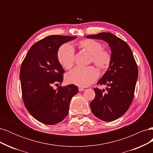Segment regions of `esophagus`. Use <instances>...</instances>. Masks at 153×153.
Masks as SVG:
<instances>
[{
    "label": "esophagus",
    "instance_id": "esophagus-1",
    "mask_svg": "<svg viewBox=\"0 0 153 153\" xmlns=\"http://www.w3.org/2000/svg\"><path fill=\"white\" fill-rule=\"evenodd\" d=\"M78 90H79V91H84L85 89H84V88H82V87H78Z\"/></svg>",
    "mask_w": 153,
    "mask_h": 153
}]
</instances>
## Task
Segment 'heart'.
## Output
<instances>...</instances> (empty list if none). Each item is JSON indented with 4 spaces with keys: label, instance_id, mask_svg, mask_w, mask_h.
<instances>
[{
    "label": "heart",
    "instance_id": "b5f03b06",
    "mask_svg": "<svg viewBox=\"0 0 153 153\" xmlns=\"http://www.w3.org/2000/svg\"><path fill=\"white\" fill-rule=\"evenodd\" d=\"M80 47L91 55V61L100 69L108 68L111 61V55L103 50L101 43L94 39H87L80 43ZM57 59L59 63L66 69L71 68L75 62V50L71 44L61 46L58 50ZM99 73L93 66L76 67L66 75L68 82L80 87L90 85L98 77Z\"/></svg>",
    "mask_w": 153,
    "mask_h": 153
}]
</instances>
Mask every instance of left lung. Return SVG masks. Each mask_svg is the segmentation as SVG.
Segmentation results:
<instances>
[{
	"mask_svg": "<svg viewBox=\"0 0 153 153\" xmlns=\"http://www.w3.org/2000/svg\"><path fill=\"white\" fill-rule=\"evenodd\" d=\"M86 38L105 41L112 52L108 70L98 82L107 85L106 92L94 88L96 96L90 106L96 117L113 121L121 117L132 103L138 74L137 63L129 45L115 35L101 32Z\"/></svg>",
	"mask_w": 153,
	"mask_h": 153,
	"instance_id": "8db88e82",
	"label": "left lung"
}]
</instances>
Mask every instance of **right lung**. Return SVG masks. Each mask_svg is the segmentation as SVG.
<instances>
[{
  "label": "right lung",
  "instance_id": "obj_1",
  "mask_svg": "<svg viewBox=\"0 0 153 153\" xmlns=\"http://www.w3.org/2000/svg\"><path fill=\"white\" fill-rule=\"evenodd\" d=\"M76 36L52 35L34 43L23 61L20 72L23 100L26 108L38 121L53 125L62 121L68 114L69 103L77 94L78 87L70 84L54 89L61 84L65 72L57 59L64 43Z\"/></svg>",
  "mask_w": 153,
  "mask_h": 153
}]
</instances>
